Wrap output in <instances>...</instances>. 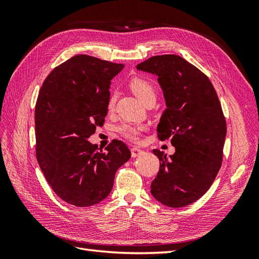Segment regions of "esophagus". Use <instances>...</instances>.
Wrapping results in <instances>:
<instances>
[{
	"mask_svg": "<svg viewBox=\"0 0 259 259\" xmlns=\"http://www.w3.org/2000/svg\"><path fill=\"white\" fill-rule=\"evenodd\" d=\"M131 151H132V156H133V158H137L138 155L144 153V151L142 150V149H139V148H137V147L132 148Z\"/></svg>",
	"mask_w": 259,
	"mask_h": 259,
	"instance_id": "obj_1",
	"label": "esophagus"
}]
</instances>
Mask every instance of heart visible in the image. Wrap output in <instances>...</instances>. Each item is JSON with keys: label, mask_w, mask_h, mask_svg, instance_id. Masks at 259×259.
<instances>
[{"label": "heart", "mask_w": 259, "mask_h": 259, "mask_svg": "<svg viewBox=\"0 0 259 259\" xmlns=\"http://www.w3.org/2000/svg\"><path fill=\"white\" fill-rule=\"evenodd\" d=\"M130 88L135 95L145 103L146 100L151 97H155V90L153 84L145 79V77L136 76L133 77L130 81ZM115 104V96L112 95L108 101V108L109 110H112ZM143 125L135 124V123H123L119 126V132L121 134L130 140H137L140 136V133L144 131Z\"/></svg>", "instance_id": "b5f03b06"}]
</instances>
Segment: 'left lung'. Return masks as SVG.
<instances>
[{
	"label": "left lung",
	"instance_id": "1",
	"mask_svg": "<svg viewBox=\"0 0 259 259\" xmlns=\"http://www.w3.org/2000/svg\"><path fill=\"white\" fill-rule=\"evenodd\" d=\"M136 68L158 76L166 109L156 131L175 147L169 156L153 150L160 169L151 194L168 207L192 204L209 189L222 166L227 127L216 91L204 73L177 55L153 56Z\"/></svg>",
	"mask_w": 259,
	"mask_h": 259
}]
</instances>
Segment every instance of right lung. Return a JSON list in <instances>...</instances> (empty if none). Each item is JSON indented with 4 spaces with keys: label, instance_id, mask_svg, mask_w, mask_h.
<instances>
[{
    "label": "right lung",
    "instance_id": "1",
    "mask_svg": "<svg viewBox=\"0 0 259 259\" xmlns=\"http://www.w3.org/2000/svg\"><path fill=\"white\" fill-rule=\"evenodd\" d=\"M124 68L76 55L46 77L35 105L36 159L54 192L77 207L95 205L111 192L117 168L131 158L121 140L99 151L89 138L103 126L110 84Z\"/></svg>",
    "mask_w": 259,
    "mask_h": 259
}]
</instances>
